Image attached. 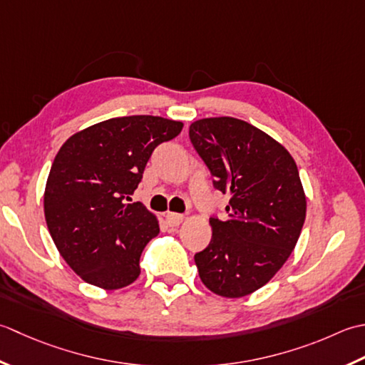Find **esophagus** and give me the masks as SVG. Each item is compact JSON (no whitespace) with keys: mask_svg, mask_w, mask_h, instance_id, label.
I'll return each instance as SVG.
<instances>
[{"mask_svg":"<svg viewBox=\"0 0 365 365\" xmlns=\"http://www.w3.org/2000/svg\"><path fill=\"white\" fill-rule=\"evenodd\" d=\"M184 220V215L181 214H175V212H168L167 214V222L170 227H180Z\"/></svg>","mask_w":365,"mask_h":365,"instance_id":"obj_1","label":"esophagus"}]
</instances>
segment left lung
I'll list each match as a JSON object with an SVG mask.
<instances>
[{
    "mask_svg": "<svg viewBox=\"0 0 365 365\" xmlns=\"http://www.w3.org/2000/svg\"><path fill=\"white\" fill-rule=\"evenodd\" d=\"M189 135L220 192L227 219H210L211 242L195 254L200 279L222 297L264 287L292 255L306 220V193L292 154L255 125L232 116L203 118Z\"/></svg>",
    "mask_w": 365,
    "mask_h": 365,
    "instance_id": "1",
    "label": "left lung"
}]
</instances>
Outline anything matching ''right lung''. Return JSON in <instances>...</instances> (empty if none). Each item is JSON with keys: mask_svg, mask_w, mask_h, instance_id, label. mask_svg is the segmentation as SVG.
Instances as JSON below:
<instances>
[{"mask_svg": "<svg viewBox=\"0 0 365 365\" xmlns=\"http://www.w3.org/2000/svg\"><path fill=\"white\" fill-rule=\"evenodd\" d=\"M182 125L151 115L111 118L76 132L59 148L43 214L58 252L86 284L118 289L140 276L141 252L159 235V220L125 200L154 148L180 135Z\"/></svg>", "mask_w": 365, "mask_h": 365, "instance_id": "obj_1", "label": "right lung"}]
</instances>
